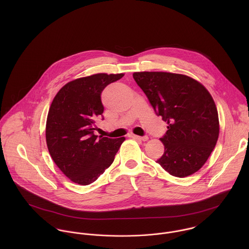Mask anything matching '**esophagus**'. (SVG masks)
Listing matches in <instances>:
<instances>
[{
	"label": "esophagus",
	"instance_id": "34e87169",
	"mask_svg": "<svg viewBox=\"0 0 249 249\" xmlns=\"http://www.w3.org/2000/svg\"><path fill=\"white\" fill-rule=\"evenodd\" d=\"M132 137L133 138H135V139H137V140H140V141H146L147 139H148V137L147 136H138V135H132Z\"/></svg>",
	"mask_w": 249,
	"mask_h": 249
}]
</instances>
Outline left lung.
Wrapping results in <instances>:
<instances>
[{
    "mask_svg": "<svg viewBox=\"0 0 249 249\" xmlns=\"http://www.w3.org/2000/svg\"><path fill=\"white\" fill-rule=\"evenodd\" d=\"M133 78L168 124L160 138L165 151L156 162L177 178L196 173L212 153L219 133L217 110L208 90L179 73L138 71Z\"/></svg>",
    "mask_w": 249,
    "mask_h": 249,
    "instance_id": "obj_1",
    "label": "left lung"
}]
</instances>
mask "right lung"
I'll use <instances>...</instances> for the list:
<instances>
[{"mask_svg":"<svg viewBox=\"0 0 249 249\" xmlns=\"http://www.w3.org/2000/svg\"><path fill=\"white\" fill-rule=\"evenodd\" d=\"M123 76L96 73L74 79L58 91L51 105L46 124L48 149L60 171L76 184L96 181L125 140L94 134L95 123L105 110L101 94Z\"/></svg>","mask_w":249,"mask_h":249,"instance_id":"1","label":"right lung"}]
</instances>
